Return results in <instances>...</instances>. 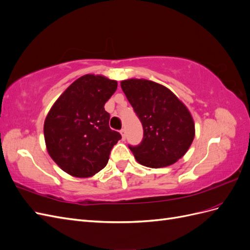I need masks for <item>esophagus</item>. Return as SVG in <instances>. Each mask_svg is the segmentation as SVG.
<instances>
[{
  "instance_id": "esophagus-1",
  "label": "esophagus",
  "mask_w": 250,
  "mask_h": 250,
  "mask_svg": "<svg viewBox=\"0 0 250 250\" xmlns=\"http://www.w3.org/2000/svg\"><path fill=\"white\" fill-rule=\"evenodd\" d=\"M120 132H121V134H122V139L125 140L126 139V129H124L123 128V129L120 130Z\"/></svg>"
}]
</instances>
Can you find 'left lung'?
<instances>
[{"mask_svg":"<svg viewBox=\"0 0 250 250\" xmlns=\"http://www.w3.org/2000/svg\"><path fill=\"white\" fill-rule=\"evenodd\" d=\"M121 87L143 125V141L129 146L135 160L154 169L176 163L195 137L194 121L186 105L169 88L150 80L127 79Z\"/></svg>","mask_w":250,"mask_h":250,"instance_id":"8db88e82","label":"left lung"}]
</instances>
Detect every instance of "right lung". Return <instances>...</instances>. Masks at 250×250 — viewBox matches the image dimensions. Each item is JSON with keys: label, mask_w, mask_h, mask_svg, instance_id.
<instances>
[{"label": "right lung", "mask_w": 250, "mask_h": 250, "mask_svg": "<svg viewBox=\"0 0 250 250\" xmlns=\"http://www.w3.org/2000/svg\"><path fill=\"white\" fill-rule=\"evenodd\" d=\"M118 83L102 75L75 80L53 104L43 124L49 155L74 177L95 175L107 165L121 134L109 128L104 105Z\"/></svg>", "instance_id": "1"}]
</instances>
